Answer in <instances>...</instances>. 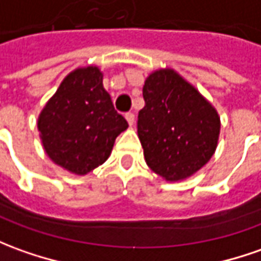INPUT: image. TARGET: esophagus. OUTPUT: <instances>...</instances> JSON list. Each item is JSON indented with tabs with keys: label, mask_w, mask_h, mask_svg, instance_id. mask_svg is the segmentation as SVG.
<instances>
[{
	"label": "esophagus",
	"mask_w": 261,
	"mask_h": 261,
	"mask_svg": "<svg viewBox=\"0 0 261 261\" xmlns=\"http://www.w3.org/2000/svg\"><path fill=\"white\" fill-rule=\"evenodd\" d=\"M125 118H127V121H128L130 125H134V123H136V116H134L133 113H127V114H125Z\"/></svg>",
	"instance_id": "obj_1"
}]
</instances>
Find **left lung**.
Segmentation results:
<instances>
[{"mask_svg":"<svg viewBox=\"0 0 261 261\" xmlns=\"http://www.w3.org/2000/svg\"><path fill=\"white\" fill-rule=\"evenodd\" d=\"M137 133L147 166L166 181H182L210 161L221 121L216 107L174 68L151 71Z\"/></svg>","mask_w":261,"mask_h":261,"instance_id":"8db88e82","label":"left lung"}]
</instances>
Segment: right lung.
<instances>
[{"instance_id": "1", "label": "right lung", "mask_w": 261, "mask_h": 261, "mask_svg": "<svg viewBox=\"0 0 261 261\" xmlns=\"http://www.w3.org/2000/svg\"><path fill=\"white\" fill-rule=\"evenodd\" d=\"M44 151L68 173L86 175L106 163L128 123L102 87L97 65L68 72L37 120Z\"/></svg>"}]
</instances>
